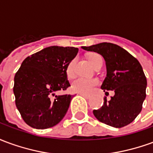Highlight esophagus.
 Returning <instances> with one entry per match:
<instances>
[{
	"instance_id": "34e87169",
	"label": "esophagus",
	"mask_w": 153,
	"mask_h": 153,
	"mask_svg": "<svg viewBox=\"0 0 153 153\" xmlns=\"http://www.w3.org/2000/svg\"><path fill=\"white\" fill-rule=\"evenodd\" d=\"M79 95H81L82 97H84V98H86V99H88V98H89V97L87 96V95H84V94H79Z\"/></svg>"
}]
</instances>
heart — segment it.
I'll return each mask as SVG.
<instances>
[{
	"label": "heart",
	"mask_w": 153,
	"mask_h": 153,
	"mask_svg": "<svg viewBox=\"0 0 153 153\" xmlns=\"http://www.w3.org/2000/svg\"><path fill=\"white\" fill-rule=\"evenodd\" d=\"M102 57L98 54H93L89 56V62L93 67H95L99 63L102 61ZM74 65H75V59L71 60L68 63L65 70L66 76L69 79H72L74 76ZM98 81L95 79H86V78H79L74 81L71 84V90L74 93L84 94V95H90L97 86Z\"/></svg>",
	"instance_id": "1"
}]
</instances>
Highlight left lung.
Segmentation results:
<instances>
[{
	"label": "left lung",
	"mask_w": 153,
	"mask_h": 153,
	"mask_svg": "<svg viewBox=\"0 0 153 153\" xmlns=\"http://www.w3.org/2000/svg\"><path fill=\"white\" fill-rule=\"evenodd\" d=\"M83 49L101 54L105 59L106 77L101 88L106 93L113 90L114 97L103 106L93 110L100 122L115 128L128 125L140 113L146 97L147 79L138 60L117 45L102 42Z\"/></svg>",
	"instance_id": "left-lung-1"
}]
</instances>
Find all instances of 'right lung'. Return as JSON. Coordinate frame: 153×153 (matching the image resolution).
<instances>
[{
  "instance_id": "obj_1",
  "label": "right lung",
  "mask_w": 153,
  "mask_h": 153,
  "mask_svg": "<svg viewBox=\"0 0 153 153\" xmlns=\"http://www.w3.org/2000/svg\"><path fill=\"white\" fill-rule=\"evenodd\" d=\"M74 47H49L28 56L15 75V105L24 121L32 128L53 127L64 118L72 96L56 95L70 86L66 66L76 56Z\"/></svg>"
}]
</instances>
